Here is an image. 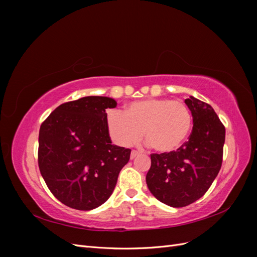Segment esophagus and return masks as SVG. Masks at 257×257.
<instances>
[{
    "mask_svg": "<svg viewBox=\"0 0 257 257\" xmlns=\"http://www.w3.org/2000/svg\"><path fill=\"white\" fill-rule=\"evenodd\" d=\"M138 154H139V152H138V151H136V150H133V151L131 152V159H135Z\"/></svg>",
    "mask_w": 257,
    "mask_h": 257,
    "instance_id": "obj_1",
    "label": "esophagus"
}]
</instances>
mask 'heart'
<instances>
[{"label":"heart","instance_id":"b5f03b06","mask_svg":"<svg viewBox=\"0 0 257 257\" xmlns=\"http://www.w3.org/2000/svg\"><path fill=\"white\" fill-rule=\"evenodd\" d=\"M193 123L190 108L181 99L146 98L127 104L123 112L111 110L106 127L112 142L121 147L136 145L145 136L154 150H177L188 138Z\"/></svg>","mask_w":257,"mask_h":257}]
</instances>
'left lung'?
Returning a JSON list of instances; mask_svg holds the SVG:
<instances>
[{
	"label": "left lung",
	"mask_w": 257,
	"mask_h": 257,
	"mask_svg": "<svg viewBox=\"0 0 257 257\" xmlns=\"http://www.w3.org/2000/svg\"><path fill=\"white\" fill-rule=\"evenodd\" d=\"M189 141L177 151L151 154L146 182L153 196L170 207L188 206L205 195L222 166L225 127L213 108L190 96Z\"/></svg>",
	"instance_id": "left-lung-1"
}]
</instances>
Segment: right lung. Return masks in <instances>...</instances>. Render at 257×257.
I'll return each instance as SVG.
<instances>
[{
  "instance_id": "1",
  "label": "right lung",
  "mask_w": 257,
  "mask_h": 257,
  "mask_svg": "<svg viewBox=\"0 0 257 257\" xmlns=\"http://www.w3.org/2000/svg\"><path fill=\"white\" fill-rule=\"evenodd\" d=\"M116 102L85 96L60 105L41 125L38 167L62 204L92 210L110 197L131 149L111 145L106 109Z\"/></svg>"
}]
</instances>
